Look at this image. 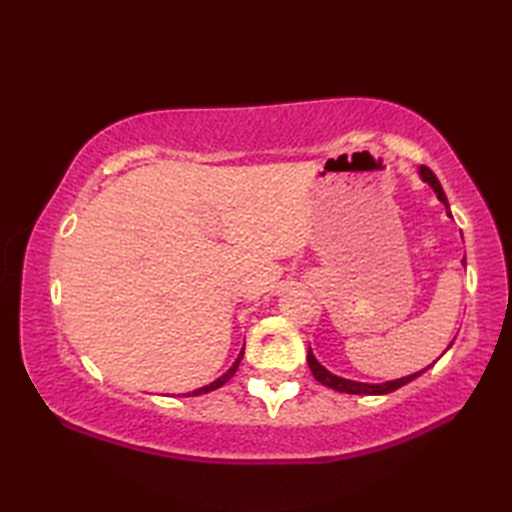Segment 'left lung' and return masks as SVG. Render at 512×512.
<instances>
[{
	"label": "left lung",
	"mask_w": 512,
	"mask_h": 512,
	"mask_svg": "<svg viewBox=\"0 0 512 512\" xmlns=\"http://www.w3.org/2000/svg\"><path fill=\"white\" fill-rule=\"evenodd\" d=\"M420 176H422V180L427 182V184H431V189L438 193V200L447 206V213L451 215V211H449V202H447V195H444V191H442V184H440V180L436 178V173H433L429 167H420ZM308 365H310V372H312V376L319 380L321 385H325V387H330V389H334V391H341V394H358V396H383V394H391V391H396L398 387H402V385H407V383H411L413 378H418L420 374H424V369L422 372H416V374H409V376H405V378H396V380H389V383H380V385H369V383H356V380H347V378H341V376H334V374H330L328 369H325L317 358H314V354H312V350H308Z\"/></svg>",
	"instance_id": "left-lung-1"
}]
</instances>
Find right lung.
Returning a JSON list of instances; mask_svg holds the SVG:
<instances>
[{
    "mask_svg": "<svg viewBox=\"0 0 512 512\" xmlns=\"http://www.w3.org/2000/svg\"><path fill=\"white\" fill-rule=\"evenodd\" d=\"M242 356H244V350L239 352V356H237V361L233 363V367L228 369V372L224 374V376H220L217 380H213L211 385H206V387H200V389H195V391H189V394H184V396H200V394H209V391H213V389H217V387H222L224 383H228V380H231V376L237 372V367H239V361H242Z\"/></svg>",
    "mask_w": 512,
    "mask_h": 512,
    "instance_id": "add662e5",
    "label": "right lung"
}]
</instances>
